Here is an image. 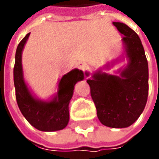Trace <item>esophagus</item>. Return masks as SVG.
<instances>
[{
	"instance_id": "esophagus-1",
	"label": "esophagus",
	"mask_w": 159,
	"mask_h": 159,
	"mask_svg": "<svg viewBox=\"0 0 159 159\" xmlns=\"http://www.w3.org/2000/svg\"><path fill=\"white\" fill-rule=\"evenodd\" d=\"M78 67H79L80 70H85L88 68V64H86V63H84V62H80V63L78 64Z\"/></svg>"
}]
</instances>
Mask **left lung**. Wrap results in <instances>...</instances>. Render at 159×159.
Here are the masks:
<instances>
[{
    "mask_svg": "<svg viewBox=\"0 0 159 159\" xmlns=\"http://www.w3.org/2000/svg\"><path fill=\"white\" fill-rule=\"evenodd\" d=\"M124 34L127 65L119 70L120 75L97 71L87 80L102 125L124 128L134 124L143 111L149 93V67L142 41L137 34L126 25L113 22ZM89 76V72H85Z\"/></svg>",
    "mask_w": 159,
    "mask_h": 159,
    "instance_id": "8db88e82",
    "label": "left lung"
}]
</instances>
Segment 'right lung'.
<instances>
[{
  "label": "right lung",
  "instance_id": "add662e5",
  "mask_svg": "<svg viewBox=\"0 0 159 159\" xmlns=\"http://www.w3.org/2000/svg\"><path fill=\"white\" fill-rule=\"evenodd\" d=\"M30 34L19 42L16 48L14 66L16 99L19 110L31 125L40 131L62 130L69 122V103L73 95L74 86L84 79L82 70L74 69L62 77L58 84L57 95L51 101H40L35 98L23 77L22 51Z\"/></svg>",
  "mask_w": 159,
  "mask_h": 159
}]
</instances>
